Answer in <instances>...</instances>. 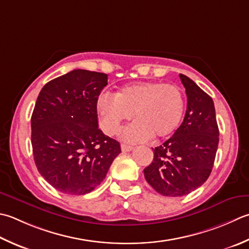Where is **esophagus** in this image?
<instances>
[{"instance_id": "esophagus-1", "label": "esophagus", "mask_w": 249, "mask_h": 249, "mask_svg": "<svg viewBox=\"0 0 249 249\" xmlns=\"http://www.w3.org/2000/svg\"><path fill=\"white\" fill-rule=\"evenodd\" d=\"M121 149H122V151H123V152H130V151L134 149V147H133V145H129V144H126V143H122Z\"/></svg>"}]
</instances>
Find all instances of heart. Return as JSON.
Wrapping results in <instances>:
<instances>
[{
  "label": "heart",
  "instance_id": "heart-1",
  "mask_svg": "<svg viewBox=\"0 0 249 249\" xmlns=\"http://www.w3.org/2000/svg\"><path fill=\"white\" fill-rule=\"evenodd\" d=\"M97 108L107 134L118 133L121 125L134 115L136 122L122 133L125 140L144 141L152 136L162 139L178 128L184 112V97L176 85L139 82L123 87L114 96L101 95Z\"/></svg>",
  "mask_w": 249,
  "mask_h": 249
}]
</instances>
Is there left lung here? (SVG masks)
I'll return each instance as SVG.
<instances>
[{"instance_id": "8db88e82", "label": "left lung", "mask_w": 249, "mask_h": 249, "mask_svg": "<svg viewBox=\"0 0 249 249\" xmlns=\"http://www.w3.org/2000/svg\"><path fill=\"white\" fill-rule=\"evenodd\" d=\"M179 76L188 98L183 122L153 149L152 163L143 169L147 182L165 196H183L201 187L212 173L219 142L212 97L188 76Z\"/></svg>"}]
</instances>
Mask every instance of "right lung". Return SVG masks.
<instances>
[{"mask_svg":"<svg viewBox=\"0 0 249 249\" xmlns=\"http://www.w3.org/2000/svg\"><path fill=\"white\" fill-rule=\"evenodd\" d=\"M106 73L76 69L44 85L31 116L34 162L58 191L89 193L104 181L121 153L115 139L98 127L97 101Z\"/></svg>","mask_w":249,"mask_h":249,"instance_id":"add662e5","label":"right lung"}]
</instances>
